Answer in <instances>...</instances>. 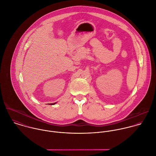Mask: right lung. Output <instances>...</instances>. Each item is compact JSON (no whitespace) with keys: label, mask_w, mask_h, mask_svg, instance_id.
<instances>
[{"label":"right lung","mask_w":156,"mask_h":156,"mask_svg":"<svg viewBox=\"0 0 156 156\" xmlns=\"http://www.w3.org/2000/svg\"><path fill=\"white\" fill-rule=\"evenodd\" d=\"M56 103H51V104H50V105H55Z\"/></svg>","instance_id":"obj_1"}]
</instances>
